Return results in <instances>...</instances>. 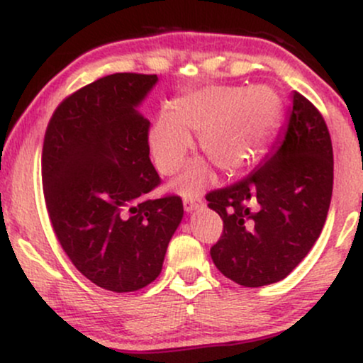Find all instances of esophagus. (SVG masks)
<instances>
[{"label": "esophagus", "instance_id": "esophagus-1", "mask_svg": "<svg viewBox=\"0 0 363 363\" xmlns=\"http://www.w3.org/2000/svg\"><path fill=\"white\" fill-rule=\"evenodd\" d=\"M203 206V201L199 198H186L184 199V210L187 213H193L194 210H198V208Z\"/></svg>", "mask_w": 363, "mask_h": 363}]
</instances>
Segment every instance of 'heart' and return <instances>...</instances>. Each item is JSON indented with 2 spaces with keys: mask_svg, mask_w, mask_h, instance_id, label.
I'll return each mask as SVG.
<instances>
[{
  "mask_svg": "<svg viewBox=\"0 0 363 363\" xmlns=\"http://www.w3.org/2000/svg\"><path fill=\"white\" fill-rule=\"evenodd\" d=\"M283 116L278 91L268 85L208 86L172 104V111L153 121L148 148L162 176L181 169L193 140L199 135V148L225 174H239L262 155ZM213 179L206 160H196L174 182L184 196L201 193Z\"/></svg>",
  "mask_w": 363,
  "mask_h": 363,
  "instance_id": "b5f03b06",
  "label": "heart"
}]
</instances>
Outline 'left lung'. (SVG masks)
I'll list each match as a JSON object with an SVG mask.
<instances>
[{
  "mask_svg": "<svg viewBox=\"0 0 363 363\" xmlns=\"http://www.w3.org/2000/svg\"><path fill=\"white\" fill-rule=\"evenodd\" d=\"M333 194V145L320 112L298 91L272 155L247 177L206 194L223 220L211 247L220 273L264 286L294 272L319 239Z\"/></svg>",
  "mask_w": 363,
  "mask_h": 363,
  "instance_id": "obj_1",
  "label": "left lung"
}]
</instances>
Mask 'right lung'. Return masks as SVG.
I'll use <instances>...</instances> for the list:
<instances>
[{"instance_id": "1", "label": "right lung", "mask_w": 363, "mask_h": 363, "mask_svg": "<svg viewBox=\"0 0 363 363\" xmlns=\"http://www.w3.org/2000/svg\"><path fill=\"white\" fill-rule=\"evenodd\" d=\"M157 74L114 73L65 99L44 136L43 184L61 247L83 277L126 294L162 272L181 223L179 196L148 199L160 184L138 107Z\"/></svg>"}]
</instances>
